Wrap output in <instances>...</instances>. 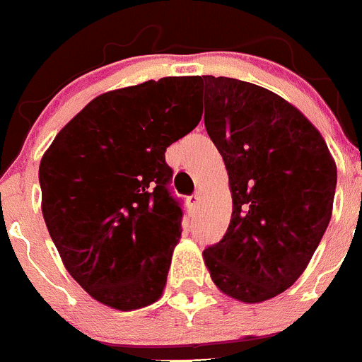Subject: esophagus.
I'll list each match as a JSON object with an SVG mask.
<instances>
[{
    "instance_id": "1",
    "label": "esophagus",
    "mask_w": 362,
    "mask_h": 362,
    "mask_svg": "<svg viewBox=\"0 0 362 362\" xmlns=\"http://www.w3.org/2000/svg\"><path fill=\"white\" fill-rule=\"evenodd\" d=\"M187 202H189V205H191V206H198V203H199V194H198V192H194V194L189 196Z\"/></svg>"
}]
</instances>
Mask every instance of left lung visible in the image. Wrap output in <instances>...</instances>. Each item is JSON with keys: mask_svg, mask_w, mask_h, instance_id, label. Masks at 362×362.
Returning a JSON list of instances; mask_svg holds the SVG:
<instances>
[{"mask_svg": "<svg viewBox=\"0 0 362 362\" xmlns=\"http://www.w3.org/2000/svg\"><path fill=\"white\" fill-rule=\"evenodd\" d=\"M205 129L230 177V226L203 251L217 288L242 303L285 292L303 274L329 226L336 164L320 132L265 88L199 77Z\"/></svg>", "mask_w": 362, "mask_h": 362, "instance_id": "8db88e82", "label": "left lung"}]
</instances>
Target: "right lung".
Here are the masks:
<instances>
[{
  "mask_svg": "<svg viewBox=\"0 0 362 362\" xmlns=\"http://www.w3.org/2000/svg\"><path fill=\"white\" fill-rule=\"evenodd\" d=\"M198 77H163L93 99L38 170L42 214L69 274L120 311L156 303L182 233L166 152L202 120Z\"/></svg>",
  "mask_w": 362,
  "mask_h": 362,
  "instance_id": "right-lung-1",
  "label": "right lung"
}]
</instances>
